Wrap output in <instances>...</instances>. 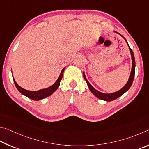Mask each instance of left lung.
<instances>
[{
	"label": "left lung",
	"mask_w": 149,
	"mask_h": 149,
	"mask_svg": "<svg viewBox=\"0 0 149 149\" xmlns=\"http://www.w3.org/2000/svg\"><path fill=\"white\" fill-rule=\"evenodd\" d=\"M117 33V32H116ZM122 36V35H121ZM122 37L124 38V37L123 36H122ZM126 40V39H125ZM126 42L127 44V45L129 46V44L127 43V40H126ZM129 49L130 50V52H131V55H132V72L131 74H130V76L129 78V80L126 83V84L122 88L121 90H120L118 92L112 93H101L100 92H99L97 90H95L94 88H93L92 85H91L89 82L88 81V80L86 79V77L85 76L84 72H83V76H84V78L86 81L87 82V84L89 87L90 90L92 92V93H93V95H95L96 97H98L100 100H102L104 101H113L114 100H116L119 97H120L122 95H123L124 93L127 92V90L130 89V88L131 87V86L133 83V81H134V76H135V57H134V52H133L132 49H131V48L129 46Z\"/></svg>",
	"instance_id": "left-lung-1"
}]
</instances>
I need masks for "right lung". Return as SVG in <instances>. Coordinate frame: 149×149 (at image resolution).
I'll use <instances>...</instances> for the list:
<instances>
[{"label":"right lung","mask_w":149,"mask_h":149,"mask_svg":"<svg viewBox=\"0 0 149 149\" xmlns=\"http://www.w3.org/2000/svg\"><path fill=\"white\" fill-rule=\"evenodd\" d=\"M64 70H65V68H63V70H61V74H60L58 79L57 80V81L55 82L52 86L49 87L48 88H46V89H42L38 91H29V90L23 89V88L20 87L17 84L16 82L15 81L14 78H13V79H14V82L15 85V87L17 88V89L19 92L22 93L23 95H25L26 97L31 99V100H35V101H38V100H42L44 98L48 97V96L52 95V93H53L58 88L60 84V82H61V80L62 79L63 74Z\"/></svg>","instance_id":"right-lung-1"}]
</instances>
